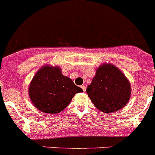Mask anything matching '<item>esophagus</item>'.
<instances>
[{"label": "esophagus", "mask_w": 155, "mask_h": 155, "mask_svg": "<svg viewBox=\"0 0 155 155\" xmlns=\"http://www.w3.org/2000/svg\"><path fill=\"white\" fill-rule=\"evenodd\" d=\"M81 87L82 90H83V91H84V92L86 91V87L84 85H81Z\"/></svg>", "instance_id": "1"}]
</instances>
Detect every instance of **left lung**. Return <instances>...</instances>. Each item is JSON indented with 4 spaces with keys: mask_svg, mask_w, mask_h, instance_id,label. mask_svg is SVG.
I'll list each match as a JSON object with an SVG mask.
<instances>
[{
    "mask_svg": "<svg viewBox=\"0 0 155 155\" xmlns=\"http://www.w3.org/2000/svg\"><path fill=\"white\" fill-rule=\"evenodd\" d=\"M86 91L94 106L102 113L123 109L130 97V85L125 75L113 64L99 67Z\"/></svg>",
    "mask_w": 155,
    "mask_h": 155,
    "instance_id": "8db88e82",
    "label": "left lung"
}]
</instances>
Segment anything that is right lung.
<instances>
[{"mask_svg": "<svg viewBox=\"0 0 155 155\" xmlns=\"http://www.w3.org/2000/svg\"><path fill=\"white\" fill-rule=\"evenodd\" d=\"M81 91L73 81L62 74L60 68L45 66L32 78L28 93L37 109L53 114L61 113L69 105L74 95Z\"/></svg>", "mask_w": 155, "mask_h": 155, "instance_id": "obj_1", "label": "right lung"}]
</instances>
